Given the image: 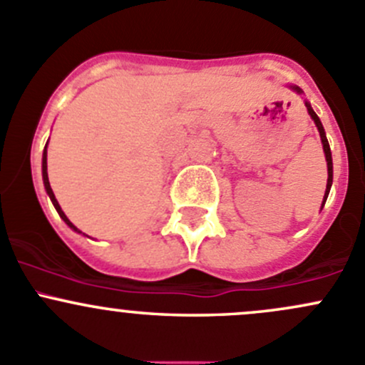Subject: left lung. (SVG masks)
<instances>
[{
    "label": "left lung",
    "mask_w": 365,
    "mask_h": 365,
    "mask_svg": "<svg viewBox=\"0 0 365 365\" xmlns=\"http://www.w3.org/2000/svg\"><path fill=\"white\" fill-rule=\"evenodd\" d=\"M289 88H292L293 91L298 95H302L304 91L300 90V88L295 86V84H289ZM305 108H307V113L309 116L314 120V125L318 127V132H319V138H322V145H323V152H325V160H327V173H329V178H327V189H325V196H323V203H322V208L325 206V201L327 197H329V192H330V187H332V180H334V164H332V152H330V145H329V139H327V134H325V128H323L322 121H319L318 114L314 113V109L311 108V104H309L307 101H305Z\"/></svg>",
    "instance_id": "left-lung-1"
}]
</instances>
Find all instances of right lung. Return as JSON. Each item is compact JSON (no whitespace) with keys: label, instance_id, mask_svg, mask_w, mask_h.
I'll return each mask as SVG.
<instances>
[{"label":"right lung","instance_id":"obj_1","mask_svg":"<svg viewBox=\"0 0 365 365\" xmlns=\"http://www.w3.org/2000/svg\"><path fill=\"white\" fill-rule=\"evenodd\" d=\"M42 178H43V187H46V192H47V196H49V200L53 201V205H54V208H56V212L60 213V217L61 219L65 220V224H67V226L70 227V230H73L76 231V233H81L79 230H77L76 226H73L72 222H70L68 220V217L65 215V212L63 210H61V206H60V203H58V200H56V196H54V192H53V189H51V183H49V176H47V145H46V148H43V155H42Z\"/></svg>","mask_w":365,"mask_h":365}]
</instances>
